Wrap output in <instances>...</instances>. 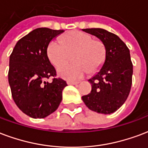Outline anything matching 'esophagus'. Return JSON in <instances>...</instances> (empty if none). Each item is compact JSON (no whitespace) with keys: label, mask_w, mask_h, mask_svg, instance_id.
<instances>
[{"label":"esophagus","mask_w":148,"mask_h":148,"mask_svg":"<svg viewBox=\"0 0 148 148\" xmlns=\"http://www.w3.org/2000/svg\"><path fill=\"white\" fill-rule=\"evenodd\" d=\"M79 82H67V84L68 85H77Z\"/></svg>","instance_id":"1"}]
</instances>
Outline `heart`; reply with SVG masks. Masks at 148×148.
I'll return each instance as SVG.
<instances>
[{"mask_svg":"<svg viewBox=\"0 0 148 148\" xmlns=\"http://www.w3.org/2000/svg\"><path fill=\"white\" fill-rule=\"evenodd\" d=\"M73 53L74 63L65 64L58 70L60 77L68 81L81 79L88 71L93 73L105 59L103 45L87 33L77 30L66 33L60 40H52L47 49L49 61L56 67L64 64Z\"/></svg>","mask_w":148,"mask_h":148,"instance_id":"heart-1","label":"heart"}]
</instances>
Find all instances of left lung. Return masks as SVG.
Here are the masks:
<instances>
[{
  "mask_svg": "<svg viewBox=\"0 0 148 148\" xmlns=\"http://www.w3.org/2000/svg\"><path fill=\"white\" fill-rule=\"evenodd\" d=\"M82 30L101 40L105 48V60L101 69L88 80L91 92L82 98L89 110L110 114L121 108L131 89L132 63L130 50L117 35L106 29Z\"/></svg>",
  "mask_w": 148,
  "mask_h": 148,
  "instance_id": "obj_1",
  "label": "left lung"
}]
</instances>
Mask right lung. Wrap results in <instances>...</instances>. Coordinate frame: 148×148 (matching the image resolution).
<instances>
[{"label":"right lung","instance_id":"1","mask_svg":"<svg viewBox=\"0 0 148 148\" xmlns=\"http://www.w3.org/2000/svg\"><path fill=\"white\" fill-rule=\"evenodd\" d=\"M64 32L45 27L34 29L16 43L9 58L8 82L14 101L33 119H44L57 110L66 82L54 78L56 70L47 56L48 46Z\"/></svg>","mask_w":148,"mask_h":148}]
</instances>
